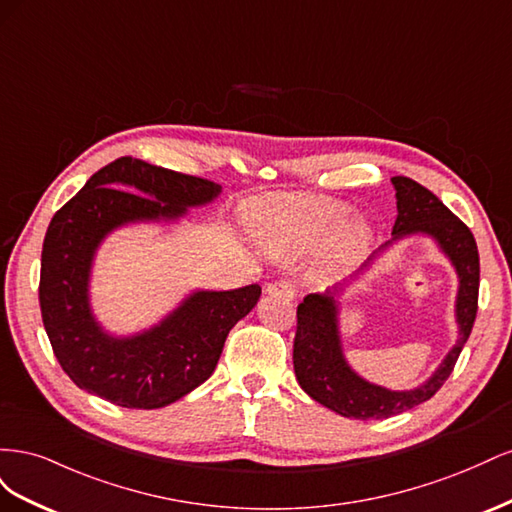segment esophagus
I'll use <instances>...</instances> for the list:
<instances>
[{
    "label": "esophagus",
    "mask_w": 512,
    "mask_h": 512,
    "mask_svg": "<svg viewBox=\"0 0 512 512\" xmlns=\"http://www.w3.org/2000/svg\"><path fill=\"white\" fill-rule=\"evenodd\" d=\"M269 294H275V297H284V299H294L297 297V286H292L290 282H271L265 288Z\"/></svg>",
    "instance_id": "esophagus-1"
}]
</instances>
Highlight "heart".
Masks as SVG:
<instances>
[{
	"label": "heart",
	"mask_w": 512,
	"mask_h": 512,
	"mask_svg": "<svg viewBox=\"0 0 512 512\" xmlns=\"http://www.w3.org/2000/svg\"><path fill=\"white\" fill-rule=\"evenodd\" d=\"M350 215L352 207L344 200L307 194L262 196L247 207V220L258 241L286 258L327 245L333 258H354L369 241V228Z\"/></svg>",
	"instance_id": "b5f03b06"
}]
</instances>
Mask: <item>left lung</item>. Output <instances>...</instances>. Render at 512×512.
I'll return each mask as SVG.
<instances>
[{"mask_svg":"<svg viewBox=\"0 0 512 512\" xmlns=\"http://www.w3.org/2000/svg\"><path fill=\"white\" fill-rule=\"evenodd\" d=\"M397 190L395 237L427 232L436 237L459 273L457 322L459 339L440 369L414 391H386L369 384L346 365L337 335V309L333 294H307L297 307L292 363L301 389L324 408L346 418H389L406 412L436 395L453 374L459 354L472 333L478 312L480 260L472 230L442 205V200L410 177L391 179Z\"/></svg>","mask_w":512,"mask_h":512,"instance_id":"1","label":"left lung"}]
</instances>
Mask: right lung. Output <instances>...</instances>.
<instances>
[{
	"instance_id": "right-lung-1",
	"label": "right lung",
	"mask_w": 512,
	"mask_h": 512,
	"mask_svg": "<svg viewBox=\"0 0 512 512\" xmlns=\"http://www.w3.org/2000/svg\"><path fill=\"white\" fill-rule=\"evenodd\" d=\"M218 192L220 185L209 179L123 156L91 175L53 215L42 245L38 299L57 361L79 389L121 408L153 410L213 374L228 331L256 305L258 284L196 292L160 327L115 339L91 318L87 277L106 232L132 220L177 218Z\"/></svg>"
}]
</instances>
